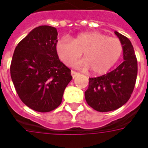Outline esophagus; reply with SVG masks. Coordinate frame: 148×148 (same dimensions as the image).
<instances>
[{
    "mask_svg": "<svg viewBox=\"0 0 148 148\" xmlns=\"http://www.w3.org/2000/svg\"><path fill=\"white\" fill-rule=\"evenodd\" d=\"M78 74H78L77 72H76V71H71V75H72V77H73V78H74V77H76V76H77Z\"/></svg>",
    "mask_w": 148,
    "mask_h": 148,
    "instance_id": "esophagus-1",
    "label": "esophagus"
}]
</instances>
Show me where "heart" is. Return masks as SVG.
Listing matches in <instances>:
<instances>
[{
  "label": "heart",
  "mask_w": 148,
  "mask_h": 148,
  "mask_svg": "<svg viewBox=\"0 0 148 148\" xmlns=\"http://www.w3.org/2000/svg\"><path fill=\"white\" fill-rule=\"evenodd\" d=\"M56 50L60 60L72 66L84 52L85 58L77 63L85 69H92L96 74L108 72L121 58L123 48L121 41L99 32L82 33L71 40L63 37L58 40Z\"/></svg>",
  "instance_id": "obj_1"
}]
</instances>
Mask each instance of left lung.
Here are the masks:
<instances>
[{
    "instance_id": "left-lung-1",
    "label": "left lung",
    "mask_w": 148,
    "mask_h": 148,
    "mask_svg": "<svg viewBox=\"0 0 148 148\" xmlns=\"http://www.w3.org/2000/svg\"><path fill=\"white\" fill-rule=\"evenodd\" d=\"M114 34L122 45L124 61L110 73L89 78L85 92L87 103L99 112L114 110L126 103L137 76V60L131 41L120 33Z\"/></svg>"
}]
</instances>
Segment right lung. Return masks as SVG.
I'll list each match as a JSON object with an SVG mask.
<instances>
[{
  "mask_svg": "<svg viewBox=\"0 0 148 148\" xmlns=\"http://www.w3.org/2000/svg\"><path fill=\"white\" fill-rule=\"evenodd\" d=\"M58 32L50 26L32 29L16 46L10 72L19 98L38 112H49L62 102L72 80L71 70L59 59Z\"/></svg>",
  "mask_w": 148,
  "mask_h": 148,
  "instance_id": "obj_1",
  "label": "right lung"
}]
</instances>
